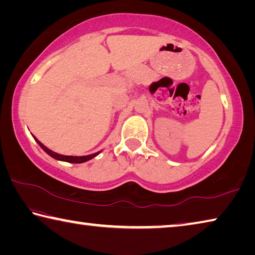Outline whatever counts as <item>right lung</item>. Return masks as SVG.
<instances>
[{
  "mask_svg": "<svg viewBox=\"0 0 255 255\" xmlns=\"http://www.w3.org/2000/svg\"><path fill=\"white\" fill-rule=\"evenodd\" d=\"M33 138H34V140H36L37 143L39 144L40 147L44 149L47 154L49 155V156H51V157L55 158V159H58V161H64V162H68V163H84L86 161H90V159L93 158V157H96L97 155H99V154H100V152H101V150H100V152H97V153L90 154V155H85V156H67V155H62V154H58V153L53 152V150H51V149L47 148L44 144H41L40 141L38 140L36 137L33 136Z\"/></svg>",
  "mask_w": 255,
  "mask_h": 255,
  "instance_id": "obj_1",
  "label": "right lung"
}]
</instances>
